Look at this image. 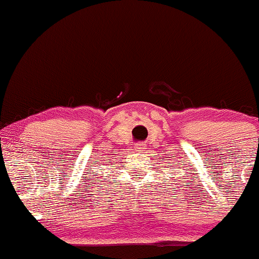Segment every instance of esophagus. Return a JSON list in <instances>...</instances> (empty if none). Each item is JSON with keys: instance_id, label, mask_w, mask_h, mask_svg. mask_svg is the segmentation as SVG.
<instances>
[{"instance_id": "34e87169", "label": "esophagus", "mask_w": 259, "mask_h": 259, "mask_svg": "<svg viewBox=\"0 0 259 259\" xmlns=\"http://www.w3.org/2000/svg\"><path fill=\"white\" fill-rule=\"evenodd\" d=\"M135 149H137V151H144V149H145V145H144L143 143H139L135 145Z\"/></svg>"}]
</instances>
